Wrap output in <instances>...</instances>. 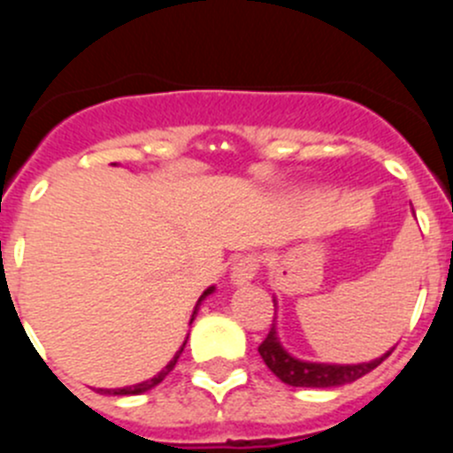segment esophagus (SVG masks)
I'll return each instance as SVG.
<instances>
[{
	"label": "esophagus",
	"mask_w": 453,
	"mask_h": 453,
	"mask_svg": "<svg viewBox=\"0 0 453 453\" xmlns=\"http://www.w3.org/2000/svg\"><path fill=\"white\" fill-rule=\"evenodd\" d=\"M257 270H259V257L257 255L241 257L230 273L232 286H248L252 279L257 277Z\"/></svg>",
	"instance_id": "34e87169"
}]
</instances>
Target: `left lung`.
Listing matches in <instances>:
<instances>
[{
	"instance_id": "obj_1",
	"label": "left lung",
	"mask_w": 453,
	"mask_h": 453,
	"mask_svg": "<svg viewBox=\"0 0 453 453\" xmlns=\"http://www.w3.org/2000/svg\"><path fill=\"white\" fill-rule=\"evenodd\" d=\"M274 308H277V299H273ZM277 312V311H274ZM277 322V317H274ZM393 349H388L387 353L375 357L371 362H360V365H328V362H308L299 360L295 355H290L284 349L281 340H279L277 324H273L268 337L261 342L259 355L261 360L265 362L270 371L277 375L284 384L290 387H306V388H333L342 387V384H350L355 380H360L362 375H366L369 371H373L375 366L382 365L391 355Z\"/></svg>"
}]
</instances>
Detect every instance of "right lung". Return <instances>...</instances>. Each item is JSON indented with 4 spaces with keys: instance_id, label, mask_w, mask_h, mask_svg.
<instances>
[{
    "instance_id": "right-lung-1",
    "label": "right lung",
    "mask_w": 453,
    "mask_h": 453,
    "mask_svg": "<svg viewBox=\"0 0 453 453\" xmlns=\"http://www.w3.org/2000/svg\"><path fill=\"white\" fill-rule=\"evenodd\" d=\"M214 293V286H210V288L205 290V293L201 295V297H198V302H196V306H194V311H192V317H189V326H192V322H194V317L198 315V308H201V303H203V299L205 297H210V295ZM185 344H188V337H185V342H183V346H180L179 350H176V355L174 357H172V360L167 362V366H165L163 371H160V373H156L154 378H150V380H145V382H138V384H131V387H118V388H98V393H104V395H141V393H147L150 391V388H154L156 384H160L163 382L165 378H167L169 373H172V369H174L176 366V362H179V357H180V353H183V349H185Z\"/></svg>"
}]
</instances>
